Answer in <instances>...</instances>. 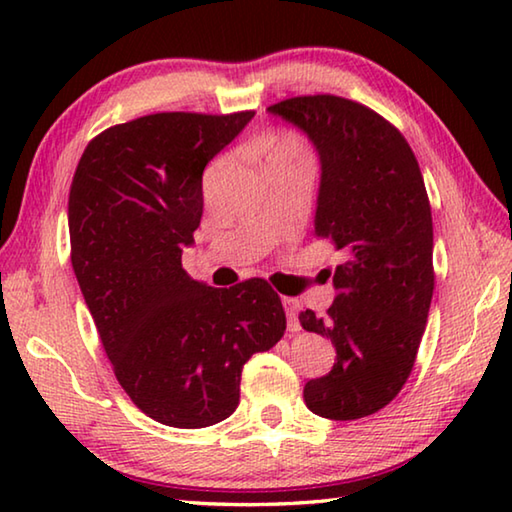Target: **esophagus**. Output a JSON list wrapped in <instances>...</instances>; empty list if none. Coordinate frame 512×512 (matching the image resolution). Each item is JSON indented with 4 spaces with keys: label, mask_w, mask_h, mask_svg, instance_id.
Segmentation results:
<instances>
[{
    "label": "esophagus",
    "mask_w": 512,
    "mask_h": 512,
    "mask_svg": "<svg viewBox=\"0 0 512 512\" xmlns=\"http://www.w3.org/2000/svg\"><path fill=\"white\" fill-rule=\"evenodd\" d=\"M284 311H287V329L289 332H300V320H298V302L293 298H282Z\"/></svg>",
    "instance_id": "esophagus-1"
}]
</instances>
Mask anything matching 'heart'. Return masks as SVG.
I'll return each mask as SVG.
<instances>
[{
  "instance_id": "obj_1",
  "label": "heart",
  "mask_w": 512,
  "mask_h": 512,
  "mask_svg": "<svg viewBox=\"0 0 512 512\" xmlns=\"http://www.w3.org/2000/svg\"><path fill=\"white\" fill-rule=\"evenodd\" d=\"M266 162H311V155L307 151L305 142L293 133L273 135L264 142Z\"/></svg>"
}]
</instances>
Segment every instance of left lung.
Wrapping results in <instances>:
<instances>
[{
    "mask_svg": "<svg viewBox=\"0 0 512 512\" xmlns=\"http://www.w3.org/2000/svg\"><path fill=\"white\" fill-rule=\"evenodd\" d=\"M266 112L314 144V232L345 253L327 314L298 316L336 348L332 370L305 384V402L320 418H366L402 391L429 316L433 225L418 160L395 126L350 99L296 97Z\"/></svg>",
    "mask_w": 512,
    "mask_h": 512,
    "instance_id": "left-lung-1",
    "label": "left lung"
}]
</instances>
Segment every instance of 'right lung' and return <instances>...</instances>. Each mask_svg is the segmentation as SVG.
Segmentation results:
<instances>
[{
	"label": "right lung",
	"mask_w": 512,
	"mask_h": 512,
	"mask_svg": "<svg viewBox=\"0 0 512 512\" xmlns=\"http://www.w3.org/2000/svg\"><path fill=\"white\" fill-rule=\"evenodd\" d=\"M253 117L158 112L112 126L69 189L72 266L103 350L137 409L167 427L228 418L244 363L287 329L264 280L214 289L180 262L201 225L207 162Z\"/></svg>",
	"instance_id": "add662e5"
}]
</instances>
